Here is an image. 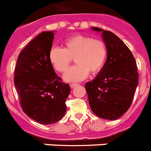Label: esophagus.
<instances>
[{"instance_id":"esophagus-1","label":"esophagus","mask_w":151,"mask_h":151,"mask_svg":"<svg viewBox=\"0 0 151 151\" xmlns=\"http://www.w3.org/2000/svg\"><path fill=\"white\" fill-rule=\"evenodd\" d=\"M77 86H78V84H74V83H73V84H70V87L72 88V89L75 88V87Z\"/></svg>"}]
</instances>
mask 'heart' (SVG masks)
<instances>
[{
    "instance_id": "b5f03b06",
    "label": "heart",
    "mask_w": 151,
    "mask_h": 151,
    "mask_svg": "<svg viewBox=\"0 0 151 151\" xmlns=\"http://www.w3.org/2000/svg\"><path fill=\"white\" fill-rule=\"evenodd\" d=\"M107 48L101 40L87 35H78L65 41L63 48H52L49 61L55 70L65 73L70 65L71 58H75L76 65L68 69L63 76L65 82L76 83L92 74L99 73L105 64Z\"/></svg>"
}]
</instances>
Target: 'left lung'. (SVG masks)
<instances>
[{
	"label": "left lung",
	"instance_id": "obj_1",
	"mask_svg": "<svg viewBox=\"0 0 151 151\" xmlns=\"http://www.w3.org/2000/svg\"><path fill=\"white\" fill-rule=\"evenodd\" d=\"M107 48L103 68L94 79L86 83L89 103L97 116L115 120L127 111L134 99L139 75L134 55L115 34L99 28Z\"/></svg>",
	"mask_w": 151,
	"mask_h": 151
}]
</instances>
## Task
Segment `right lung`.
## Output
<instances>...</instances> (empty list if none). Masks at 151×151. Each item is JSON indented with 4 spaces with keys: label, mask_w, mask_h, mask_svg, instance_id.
Listing matches in <instances>:
<instances>
[{
    "label": "right lung",
    "mask_w": 151,
    "mask_h": 151,
    "mask_svg": "<svg viewBox=\"0 0 151 151\" xmlns=\"http://www.w3.org/2000/svg\"><path fill=\"white\" fill-rule=\"evenodd\" d=\"M53 39L54 31L32 40L19 54L14 78L24 113L45 125L64 116L70 93L69 85L61 82L49 61Z\"/></svg>",
    "instance_id": "add662e5"
}]
</instances>
